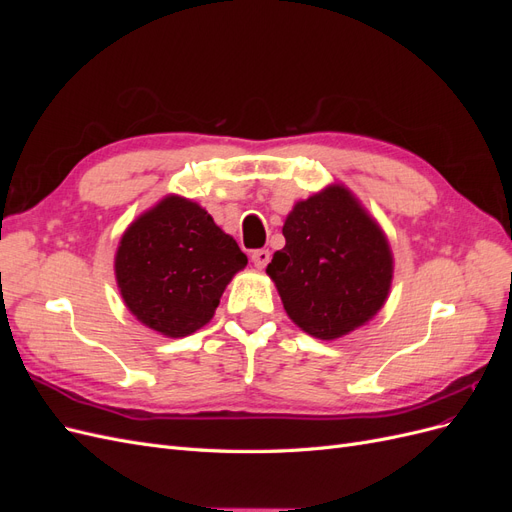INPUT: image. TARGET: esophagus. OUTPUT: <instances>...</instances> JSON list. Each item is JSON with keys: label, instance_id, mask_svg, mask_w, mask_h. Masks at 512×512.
Returning <instances> with one entry per match:
<instances>
[{"label": "esophagus", "instance_id": "obj_1", "mask_svg": "<svg viewBox=\"0 0 512 512\" xmlns=\"http://www.w3.org/2000/svg\"><path fill=\"white\" fill-rule=\"evenodd\" d=\"M269 260H271L269 250H254L252 252V262H254L256 269H265L269 265Z\"/></svg>", "mask_w": 512, "mask_h": 512}]
</instances>
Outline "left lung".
<instances>
[{
  "instance_id": "obj_1",
  "label": "left lung",
  "mask_w": 512,
  "mask_h": 512,
  "mask_svg": "<svg viewBox=\"0 0 512 512\" xmlns=\"http://www.w3.org/2000/svg\"><path fill=\"white\" fill-rule=\"evenodd\" d=\"M282 232L286 245L267 275L301 331L331 342L384 307L395 269L391 243L344 183L297 200Z\"/></svg>"
}]
</instances>
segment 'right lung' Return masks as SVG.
<instances>
[{
	"label": "right lung",
	"mask_w": 512,
	"mask_h": 512,
	"mask_svg": "<svg viewBox=\"0 0 512 512\" xmlns=\"http://www.w3.org/2000/svg\"><path fill=\"white\" fill-rule=\"evenodd\" d=\"M247 256L194 200L166 194L123 230L115 280L130 314L164 337L192 335L213 318Z\"/></svg>",
	"instance_id": "add662e5"
}]
</instances>
